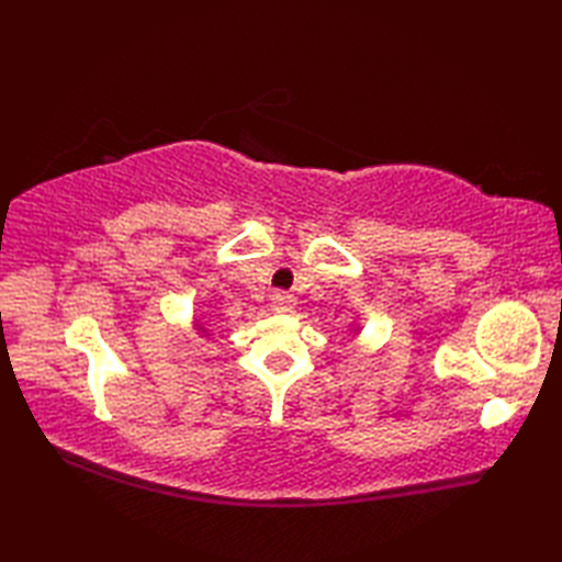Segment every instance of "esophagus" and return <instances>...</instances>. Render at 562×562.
<instances>
[{"instance_id": "1", "label": "esophagus", "mask_w": 562, "mask_h": 562, "mask_svg": "<svg viewBox=\"0 0 562 562\" xmlns=\"http://www.w3.org/2000/svg\"><path fill=\"white\" fill-rule=\"evenodd\" d=\"M294 296L290 294V292H274L272 294V308L278 314H288V312H292L294 308Z\"/></svg>"}]
</instances>
